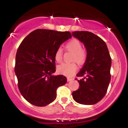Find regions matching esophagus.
<instances>
[{
  "instance_id": "34e87169",
  "label": "esophagus",
  "mask_w": 128,
  "mask_h": 128,
  "mask_svg": "<svg viewBox=\"0 0 128 128\" xmlns=\"http://www.w3.org/2000/svg\"><path fill=\"white\" fill-rule=\"evenodd\" d=\"M72 80H73V79L71 78H67V81H71Z\"/></svg>"
}]
</instances>
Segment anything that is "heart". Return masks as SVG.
<instances>
[{
  "label": "heart",
  "instance_id": "obj_1",
  "mask_svg": "<svg viewBox=\"0 0 128 128\" xmlns=\"http://www.w3.org/2000/svg\"><path fill=\"white\" fill-rule=\"evenodd\" d=\"M66 48L67 50L73 53V61H76L79 64L84 63L86 59V53L82 49L81 43L78 40H72L67 42ZM62 59V50L61 48H58L55 53V60L57 62H61ZM77 69L78 66L74 62L64 63L57 67V72L65 76H71L74 74Z\"/></svg>",
  "mask_w": 128,
  "mask_h": 128
}]
</instances>
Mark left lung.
Returning <instances> with one entry per match:
<instances>
[{"label":"left lung","instance_id":"obj_1","mask_svg":"<svg viewBox=\"0 0 128 128\" xmlns=\"http://www.w3.org/2000/svg\"><path fill=\"white\" fill-rule=\"evenodd\" d=\"M72 36L84 44L86 58L82 68L76 74L79 88L72 92L73 99L82 105H94L105 96L109 86L111 58L105 42L88 31H74ZM77 80V79H76Z\"/></svg>","mask_w":128,"mask_h":128}]
</instances>
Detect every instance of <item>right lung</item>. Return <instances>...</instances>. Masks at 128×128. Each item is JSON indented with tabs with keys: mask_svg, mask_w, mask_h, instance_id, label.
Instances as JSON below:
<instances>
[{
	"mask_svg": "<svg viewBox=\"0 0 128 128\" xmlns=\"http://www.w3.org/2000/svg\"><path fill=\"white\" fill-rule=\"evenodd\" d=\"M71 38L68 31L38 29L19 46L14 71L20 93L32 105L44 106L54 102L57 88L67 82L66 76L53 73L56 72V50Z\"/></svg>",
	"mask_w": 128,
	"mask_h": 128,
	"instance_id": "obj_1",
	"label": "right lung"
}]
</instances>
